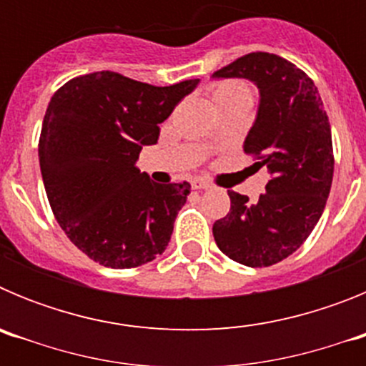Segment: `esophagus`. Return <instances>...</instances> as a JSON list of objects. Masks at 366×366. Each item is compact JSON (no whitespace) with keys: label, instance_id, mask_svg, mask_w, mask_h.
Here are the masks:
<instances>
[{"label":"esophagus","instance_id":"34e87169","mask_svg":"<svg viewBox=\"0 0 366 366\" xmlns=\"http://www.w3.org/2000/svg\"><path fill=\"white\" fill-rule=\"evenodd\" d=\"M192 189H196V190H207V189H211V185H209V183H207V181H194L192 183Z\"/></svg>","mask_w":366,"mask_h":366}]
</instances>
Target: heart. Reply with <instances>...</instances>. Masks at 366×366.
Returning a JSON list of instances; mask_svg holds the SVG:
<instances>
[{
  "instance_id": "b5f03b06",
  "label": "heart",
  "mask_w": 366,
  "mask_h": 366,
  "mask_svg": "<svg viewBox=\"0 0 366 366\" xmlns=\"http://www.w3.org/2000/svg\"><path fill=\"white\" fill-rule=\"evenodd\" d=\"M212 99H214L216 106L229 104V102H234V100L242 99L251 100V89H249L247 84L244 82L227 80V82L216 84L214 89H212Z\"/></svg>"
}]
</instances>
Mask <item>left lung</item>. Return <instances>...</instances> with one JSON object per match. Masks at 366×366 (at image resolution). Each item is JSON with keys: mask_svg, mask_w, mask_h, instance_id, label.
Returning a JSON list of instances; mask_svg holds the SVG:
<instances>
[{"mask_svg": "<svg viewBox=\"0 0 366 366\" xmlns=\"http://www.w3.org/2000/svg\"><path fill=\"white\" fill-rule=\"evenodd\" d=\"M258 87L257 119L244 141L271 179L257 203L229 190L231 211L212 225L216 245L247 267H267L293 254L325 211L334 150L328 115L308 74L271 53H249L212 74Z\"/></svg>", "mask_w": 366, "mask_h": 366, "instance_id": "1", "label": "left lung"}]
</instances>
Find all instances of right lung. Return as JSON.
I'll use <instances>...</instances> for the list:
<instances>
[{
    "label": "right lung",
    "mask_w": 366,
    "mask_h": 366,
    "mask_svg": "<svg viewBox=\"0 0 366 366\" xmlns=\"http://www.w3.org/2000/svg\"><path fill=\"white\" fill-rule=\"evenodd\" d=\"M198 84L157 87L99 71L53 95L38 144L41 177L56 222L92 260L128 269L167 249L190 185L154 183L135 163Z\"/></svg>",
    "instance_id": "obj_1"
}]
</instances>
